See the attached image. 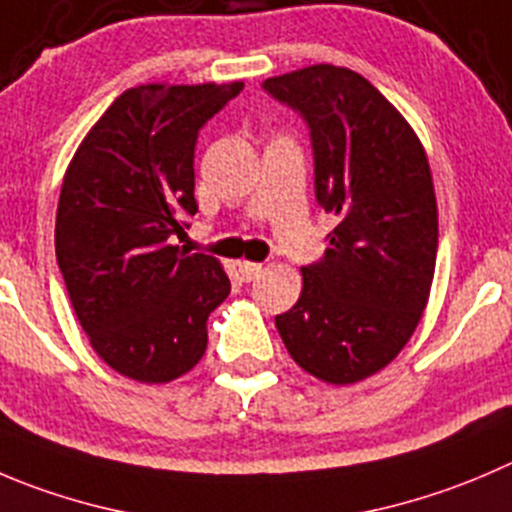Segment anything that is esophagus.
Listing matches in <instances>:
<instances>
[{
	"label": "esophagus",
	"mask_w": 512,
	"mask_h": 512,
	"mask_svg": "<svg viewBox=\"0 0 512 512\" xmlns=\"http://www.w3.org/2000/svg\"><path fill=\"white\" fill-rule=\"evenodd\" d=\"M238 271H241L243 281H253L256 276L264 274V264H256V261H241V264H238Z\"/></svg>",
	"instance_id": "1"
}]
</instances>
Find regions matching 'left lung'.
<instances>
[{
    "instance_id": "obj_1",
    "label": "left lung",
    "mask_w": 512,
    "mask_h": 512,
    "mask_svg": "<svg viewBox=\"0 0 512 512\" xmlns=\"http://www.w3.org/2000/svg\"><path fill=\"white\" fill-rule=\"evenodd\" d=\"M266 90L311 128L316 201L337 226L276 329L326 384H357L397 357L422 319L437 259V198L415 128L349 67L309 65Z\"/></svg>"
}]
</instances>
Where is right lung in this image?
<instances>
[{
  "label": "right lung",
  "mask_w": 512,
  "mask_h": 512,
  "mask_svg": "<svg viewBox=\"0 0 512 512\" xmlns=\"http://www.w3.org/2000/svg\"><path fill=\"white\" fill-rule=\"evenodd\" d=\"M243 82H150L115 97L62 178L55 251L97 357L140 384H168L206 354L211 311L231 291L221 261L183 253L198 203V130Z\"/></svg>",
  "instance_id": "right-lung-1"
}]
</instances>
